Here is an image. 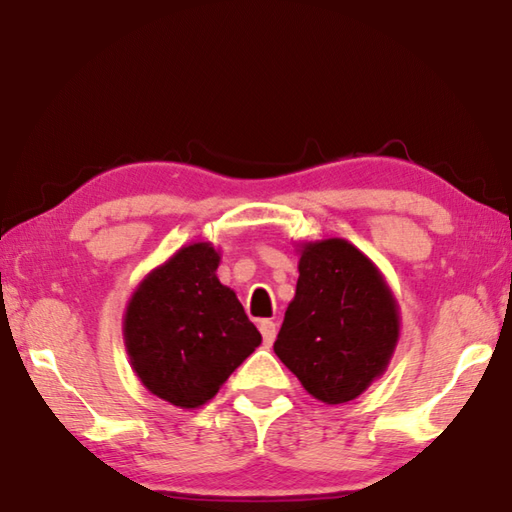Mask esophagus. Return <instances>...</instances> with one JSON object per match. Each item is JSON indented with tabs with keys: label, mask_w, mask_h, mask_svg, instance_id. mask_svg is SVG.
<instances>
[{
	"label": "esophagus",
	"mask_w": 512,
	"mask_h": 512,
	"mask_svg": "<svg viewBox=\"0 0 512 512\" xmlns=\"http://www.w3.org/2000/svg\"><path fill=\"white\" fill-rule=\"evenodd\" d=\"M259 331H262V338L266 345H273V340L277 336V324L273 320H262L259 322Z\"/></svg>",
	"instance_id": "obj_1"
}]
</instances>
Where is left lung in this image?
Returning <instances> with one entry per match:
<instances>
[{
  "mask_svg": "<svg viewBox=\"0 0 512 512\" xmlns=\"http://www.w3.org/2000/svg\"><path fill=\"white\" fill-rule=\"evenodd\" d=\"M300 277L275 353L313 398H358L389 365L401 318L376 264L345 239L302 244Z\"/></svg>",
  "mask_w": 512,
  "mask_h": 512,
  "instance_id": "8db88e82",
  "label": "left lung"
}]
</instances>
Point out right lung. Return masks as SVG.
<instances>
[{
  "mask_svg": "<svg viewBox=\"0 0 512 512\" xmlns=\"http://www.w3.org/2000/svg\"><path fill=\"white\" fill-rule=\"evenodd\" d=\"M217 268L219 253L208 241L183 246L138 284L125 311V347L136 376L183 410L215 398L262 342Z\"/></svg>",
  "mask_w": 512,
  "mask_h": 512,
  "instance_id": "obj_1",
  "label": "right lung"
}]
</instances>
